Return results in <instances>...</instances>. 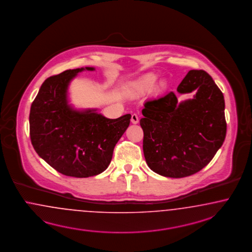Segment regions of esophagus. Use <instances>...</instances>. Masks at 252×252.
<instances>
[{"mask_svg":"<svg viewBox=\"0 0 252 252\" xmlns=\"http://www.w3.org/2000/svg\"><path fill=\"white\" fill-rule=\"evenodd\" d=\"M131 123L132 124H134V125H136V124H138L139 123V117H138V115L137 114H132L131 115Z\"/></svg>","mask_w":252,"mask_h":252,"instance_id":"1","label":"esophagus"}]
</instances>
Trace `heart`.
<instances>
[{"mask_svg":"<svg viewBox=\"0 0 252 252\" xmlns=\"http://www.w3.org/2000/svg\"><path fill=\"white\" fill-rule=\"evenodd\" d=\"M158 81V76L154 73H148L142 76L132 85V91L135 94H145L153 89Z\"/></svg>","mask_w":252,"mask_h":252,"instance_id":"obj_1","label":"heart"}]
</instances>
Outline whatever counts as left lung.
<instances>
[{
	"mask_svg": "<svg viewBox=\"0 0 252 252\" xmlns=\"http://www.w3.org/2000/svg\"><path fill=\"white\" fill-rule=\"evenodd\" d=\"M195 90L194 98L180 104L173 92L144 103L143 154L148 167L162 176L182 178L201 171L225 140L221 91L205 71H189L177 91Z\"/></svg>",
	"mask_w": 252,
	"mask_h": 252,
	"instance_id": "8db88e82",
	"label": "left lung"
}]
</instances>
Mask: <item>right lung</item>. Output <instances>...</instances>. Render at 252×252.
<instances>
[{"mask_svg": "<svg viewBox=\"0 0 252 252\" xmlns=\"http://www.w3.org/2000/svg\"><path fill=\"white\" fill-rule=\"evenodd\" d=\"M81 67L63 71L43 82L31 106L30 138L41 158L62 174L97 175L110 165L113 149L130 123V114L109 119L96 110L77 111L67 101L70 81Z\"/></svg>", "mask_w": 252, "mask_h": 252, "instance_id": "1", "label": "right lung"}]
</instances>
